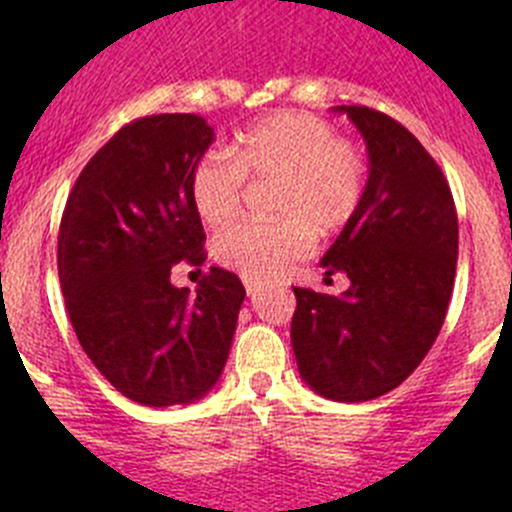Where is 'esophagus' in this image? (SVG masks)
<instances>
[{"instance_id": "1", "label": "esophagus", "mask_w": 512, "mask_h": 512, "mask_svg": "<svg viewBox=\"0 0 512 512\" xmlns=\"http://www.w3.org/2000/svg\"><path fill=\"white\" fill-rule=\"evenodd\" d=\"M242 282H245L247 294H257L262 289V282L255 280V277H242Z\"/></svg>"}]
</instances>
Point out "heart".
<instances>
[{
    "mask_svg": "<svg viewBox=\"0 0 512 512\" xmlns=\"http://www.w3.org/2000/svg\"><path fill=\"white\" fill-rule=\"evenodd\" d=\"M245 178L275 180V220H240L215 235L220 265L247 277H272L312 247V237L342 232L359 213L369 168L354 143L312 113L285 111L252 123L227 148L205 153L190 170V203L205 225L240 210Z\"/></svg>",
    "mask_w": 512,
    "mask_h": 512,
    "instance_id": "1",
    "label": "heart"
}]
</instances>
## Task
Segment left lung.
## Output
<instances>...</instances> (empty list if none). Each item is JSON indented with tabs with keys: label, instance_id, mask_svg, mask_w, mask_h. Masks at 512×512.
Returning a JSON list of instances; mask_svg holds the SVG:
<instances>
[{
	"label": "left lung",
	"instance_id": "left-lung-1",
	"mask_svg": "<svg viewBox=\"0 0 512 512\" xmlns=\"http://www.w3.org/2000/svg\"><path fill=\"white\" fill-rule=\"evenodd\" d=\"M369 153L356 218L322 257L347 292L294 287L292 349L299 376L332 401H371L396 389L436 342L451 302L458 215L438 163L409 128L366 106H337Z\"/></svg>",
	"mask_w": 512,
	"mask_h": 512
}]
</instances>
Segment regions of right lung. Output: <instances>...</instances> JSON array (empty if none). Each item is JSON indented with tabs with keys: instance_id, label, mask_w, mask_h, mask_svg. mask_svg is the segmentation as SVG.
Returning a JSON list of instances; mask_svg holds the SVG:
<instances>
[{
	"instance_id": "add662e5",
	"label": "right lung",
	"mask_w": 512,
	"mask_h": 512,
	"mask_svg": "<svg viewBox=\"0 0 512 512\" xmlns=\"http://www.w3.org/2000/svg\"><path fill=\"white\" fill-rule=\"evenodd\" d=\"M213 136L195 113L126 123L81 170L61 215L56 262L76 337L113 389L143 406L190 404L218 384L245 299L220 267L195 294L170 285L173 265L205 262L188 180Z\"/></svg>"
}]
</instances>
